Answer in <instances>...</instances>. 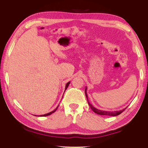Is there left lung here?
Listing matches in <instances>:
<instances>
[{
	"label": "left lung",
	"mask_w": 148,
	"mask_h": 148,
	"mask_svg": "<svg viewBox=\"0 0 148 148\" xmlns=\"http://www.w3.org/2000/svg\"><path fill=\"white\" fill-rule=\"evenodd\" d=\"M87 88H86L85 89V93H86V98L87 100H88V104L90 107L91 108V109L94 111L95 113H96V114H100V115H105V116H118L120 114H121L123 111H124L125 109L127 108H125L124 109H123V110H119V111H112V112H111V111H105V110H99V109H97L95 108L94 106H92V104H90V102H89L88 101V94H87Z\"/></svg>",
	"instance_id": "obj_1"
}]
</instances>
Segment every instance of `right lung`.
Instances as JSON below:
<instances>
[{
  "label": "right lung",
  "instance_id": "1",
  "mask_svg": "<svg viewBox=\"0 0 148 148\" xmlns=\"http://www.w3.org/2000/svg\"><path fill=\"white\" fill-rule=\"evenodd\" d=\"M70 84V82H69L67 84H66V86H65V90H66V89H67V88H68V86H69V85ZM65 90H64V92H65ZM58 106L56 107V108L54 109V110H53V111H52V112H48V113H47V114H42V115H40V116H48V115H50L51 114H52V113L53 112H55V111L57 110V108H58Z\"/></svg>",
  "mask_w": 148,
  "mask_h": 148
}]
</instances>
